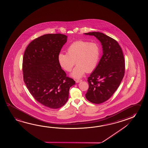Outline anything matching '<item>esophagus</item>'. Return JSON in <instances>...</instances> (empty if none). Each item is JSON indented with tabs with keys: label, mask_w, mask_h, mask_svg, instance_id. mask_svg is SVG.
<instances>
[{
	"label": "esophagus",
	"mask_w": 148,
	"mask_h": 148,
	"mask_svg": "<svg viewBox=\"0 0 148 148\" xmlns=\"http://www.w3.org/2000/svg\"><path fill=\"white\" fill-rule=\"evenodd\" d=\"M82 79H77V80H76V83H78V82H81L82 81Z\"/></svg>",
	"instance_id": "1"
}]
</instances>
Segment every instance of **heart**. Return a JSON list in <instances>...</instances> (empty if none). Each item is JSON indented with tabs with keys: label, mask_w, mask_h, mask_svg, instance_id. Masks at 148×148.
<instances>
[{
	"label": "heart",
	"mask_w": 148,
	"mask_h": 148,
	"mask_svg": "<svg viewBox=\"0 0 148 148\" xmlns=\"http://www.w3.org/2000/svg\"><path fill=\"white\" fill-rule=\"evenodd\" d=\"M68 53H60L58 56L61 66L67 72H70L75 65L71 76L80 78L85 72H91L97 66L101 55V47L97 42H90L78 40L71 44L67 49Z\"/></svg>",
	"instance_id": "b5f03b06"
}]
</instances>
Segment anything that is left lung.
Returning a JSON list of instances; mask_svg holds the SVG:
<instances>
[{"label":"left lung","instance_id":"obj_1","mask_svg":"<svg viewBox=\"0 0 148 148\" xmlns=\"http://www.w3.org/2000/svg\"><path fill=\"white\" fill-rule=\"evenodd\" d=\"M94 36L101 42L103 55L99 63L88 78L89 89L86 99L94 104L106 101L116 92L125 73V61L119 43L114 39L99 32L85 33Z\"/></svg>","mask_w":148,"mask_h":148}]
</instances>
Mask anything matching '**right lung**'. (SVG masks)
I'll use <instances>...</instances> for the list:
<instances>
[{
	"instance_id": "add662e5",
	"label": "right lung",
	"mask_w": 148,
	"mask_h": 148,
	"mask_svg": "<svg viewBox=\"0 0 148 148\" xmlns=\"http://www.w3.org/2000/svg\"><path fill=\"white\" fill-rule=\"evenodd\" d=\"M67 37L60 34L40 36L29 44L23 57V78L27 89L38 102L53 109L66 104L70 88L75 84L58 59Z\"/></svg>"
}]
</instances>
